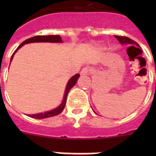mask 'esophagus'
<instances>
[{
    "label": "esophagus",
    "instance_id": "esophagus-1",
    "mask_svg": "<svg viewBox=\"0 0 156 156\" xmlns=\"http://www.w3.org/2000/svg\"><path fill=\"white\" fill-rule=\"evenodd\" d=\"M90 72V68L89 67H85V68H83L80 72V74L83 76H85V75H87L88 73Z\"/></svg>",
    "mask_w": 156,
    "mask_h": 156
}]
</instances>
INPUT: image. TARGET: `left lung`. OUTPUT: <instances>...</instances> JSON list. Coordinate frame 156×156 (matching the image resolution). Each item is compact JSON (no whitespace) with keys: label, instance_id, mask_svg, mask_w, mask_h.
<instances>
[{"label":"left lung","instance_id":"obj_1","mask_svg":"<svg viewBox=\"0 0 156 156\" xmlns=\"http://www.w3.org/2000/svg\"><path fill=\"white\" fill-rule=\"evenodd\" d=\"M114 36L117 39V40L121 43V44H135L137 46H138V43H136L135 41H133V40H131V39L126 37V36H119V35H114Z\"/></svg>","mask_w":156,"mask_h":156}]
</instances>
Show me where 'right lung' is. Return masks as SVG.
<instances>
[{"mask_svg": "<svg viewBox=\"0 0 156 156\" xmlns=\"http://www.w3.org/2000/svg\"><path fill=\"white\" fill-rule=\"evenodd\" d=\"M37 42H50V43H61L62 42V40H61V37L60 35H37V36H34V37H31L30 39H27L25 41H23L22 44H21L18 47V48L15 50V52H13L12 56H11L10 62L12 61V59L13 57V55L17 51H18L19 48H20L22 46H23L26 44H30V43H37ZM79 74L77 73L74 76H73L72 78L69 80L68 83H67V86H66V92H65V95H64V100L62 101L60 106H58L56 108L52 109L51 111L46 112H44V113H38V114H33V115H28L30 117H32V118L35 119H43V118H47V117H51V116H54L58 115L63 111L64 108L66 106V99H67V95H68L69 91L70 90V89L73 87V86L75 85L77 81H78V78H79Z\"/></svg>", "mask_w": 156, "mask_h": 156, "instance_id": "right-lung-1", "label": "right lung"}]
</instances>
